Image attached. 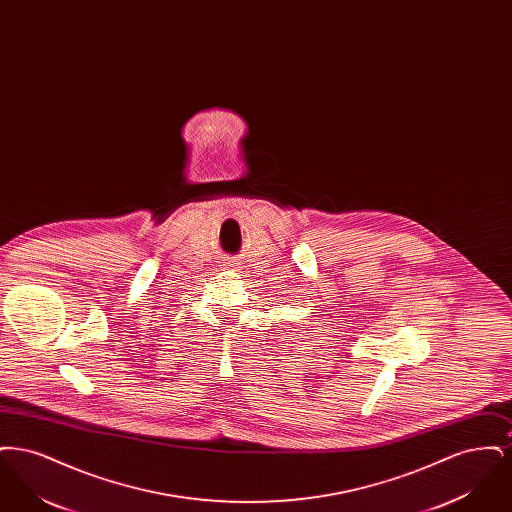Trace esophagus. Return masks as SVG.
Returning a JSON list of instances; mask_svg holds the SVG:
<instances>
[{
  "mask_svg": "<svg viewBox=\"0 0 512 512\" xmlns=\"http://www.w3.org/2000/svg\"><path fill=\"white\" fill-rule=\"evenodd\" d=\"M234 267V265H226V268Z\"/></svg>",
  "mask_w": 512,
  "mask_h": 512,
  "instance_id": "obj_1",
  "label": "esophagus"
}]
</instances>
